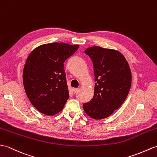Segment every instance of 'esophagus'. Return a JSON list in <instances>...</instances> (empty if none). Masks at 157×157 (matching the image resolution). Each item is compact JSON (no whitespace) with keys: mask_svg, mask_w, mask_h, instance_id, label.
<instances>
[{"mask_svg":"<svg viewBox=\"0 0 157 157\" xmlns=\"http://www.w3.org/2000/svg\"><path fill=\"white\" fill-rule=\"evenodd\" d=\"M78 90H79V88H74V90L73 91H74V93L75 94L76 92H78Z\"/></svg>","mask_w":157,"mask_h":157,"instance_id":"obj_1","label":"esophagus"}]
</instances>
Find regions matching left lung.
<instances>
[{
	"instance_id": "obj_1",
	"label": "left lung",
	"mask_w": 157,
	"mask_h": 157,
	"mask_svg": "<svg viewBox=\"0 0 157 157\" xmlns=\"http://www.w3.org/2000/svg\"><path fill=\"white\" fill-rule=\"evenodd\" d=\"M93 62L95 87L89 102L83 104L85 112L96 120L110 116L128 96L132 82L128 63L118 51L94 46L85 50Z\"/></svg>"
}]
</instances>
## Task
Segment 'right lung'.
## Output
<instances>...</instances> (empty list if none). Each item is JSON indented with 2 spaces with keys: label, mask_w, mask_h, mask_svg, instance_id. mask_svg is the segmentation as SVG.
Wrapping results in <instances>:
<instances>
[{
  "label": "right lung",
  "mask_w": 157,
  "mask_h": 157,
  "mask_svg": "<svg viewBox=\"0 0 157 157\" xmlns=\"http://www.w3.org/2000/svg\"><path fill=\"white\" fill-rule=\"evenodd\" d=\"M79 45L52 43L36 47L29 54L23 74L24 88L32 105L42 114L61 112L69 98L63 63Z\"/></svg>",
  "instance_id": "obj_1"
}]
</instances>
